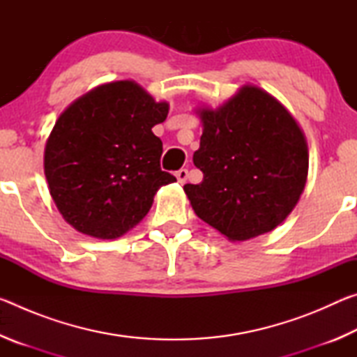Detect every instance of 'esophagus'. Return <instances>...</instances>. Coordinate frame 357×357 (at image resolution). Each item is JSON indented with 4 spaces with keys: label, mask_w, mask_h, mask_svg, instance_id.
Returning <instances> with one entry per match:
<instances>
[{
    "label": "esophagus",
    "mask_w": 357,
    "mask_h": 357,
    "mask_svg": "<svg viewBox=\"0 0 357 357\" xmlns=\"http://www.w3.org/2000/svg\"><path fill=\"white\" fill-rule=\"evenodd\" d=\"M174 176H176V179H178V183H181V184H184L185 181H187V176H189V172L185 170V168H181V170H178L176 173H174Z\"/></svg>",
    "instance_id": "1"
}]
</instances>
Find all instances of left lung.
<instances>
[{
	"label": "left lung",
	"mask_w": 357,
	"mask_h": 357,
	"mask_svg": "<svg viewBox=\"0 0 357 357\" xmlns=\"http://www.w3.org/2000/svg\"><path fill=\"white\" fill-rule=\"evenodd\" d=\"M197 114L203 134L193 164L203 181L184 185L192 209L233 243L273 231L307 183L309 148L298 121L255 84Z\"/></svg>",
	"instance_id": "obj_1"
}]
</instances>
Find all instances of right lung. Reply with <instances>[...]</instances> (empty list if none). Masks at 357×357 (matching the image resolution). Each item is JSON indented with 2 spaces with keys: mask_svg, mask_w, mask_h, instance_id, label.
<instances>
[{
  "mask_svg": "<svg viewBox=\"0 0 357 357\" xmlns=\"http://www.w3.org/2000/svg\"><path fill=\"white\" fill-rule=\"evenodd\" d=\"M168 102H155L134 80L100 84L59 114L48 135L44 173L64 220L86 236L116 239L153 206L162 185L174 183L160 170Z\"/></svg>",
  "mask_w": 357,
  "mask_h": 357,
  "instance_id": "add662e5",
  "label": "right lung"
}]
</instances>
